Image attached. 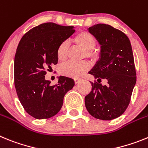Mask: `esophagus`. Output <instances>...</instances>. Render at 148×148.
Instances as JSON below:
<instances>
[{
    "instance_id": "obj_1",
    "label": "esophagus",
    "mask_w": 148,
    "mask_h": 148,
    "mask_svg": "<svg viewBox=\"0 0 148 148\" xmlns=\"http://www.w3.org/2000/svg\"><path fill=\"white\" fill-rule=\"evenodd\" d=\"M74 83H75L76 84H77L78 83H79V82L81 81L82 79H81V78H77V77H76V78H74Z\"/></svg>"
}]
</instances>
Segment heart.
Here are the masks:
<instances>
[{"instance_id": "1", "label": "heart", "mask_w": 148, "mask_h": 148, "mask_svg": "<svg viewBox=\"0 0 148 148\" xmlns=\"http://www.w3.org/2000/svg\"><path fill=\"white\" fill-rule=\"evenodd\" d=\"M74 43L86 50V55L87 57H95L96 53L94 48L96 45V40L95 37L90 33L82 31L78 33L74 38ZM69 45L66 42H62L59 45L56 49V56L60 62L65 61L68 56ZM90 69V64L88 62L83 61L81 62H69L60 65V73L64 76L77 77L83 75Z\"/></svg>"}]
</instances>
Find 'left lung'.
Here are the masks:
<instances>
[{
    "instance_id": "1",
    "label": "left lung",
    "mask_w": 148,
    "mask_h": 148,
    "mask_svg": "<svg viewBox=\"0 0 148 148\" xmlns=\"http://www.w3.org/2000/svg\"><path fill=\"white\" fill-rule=\"evenodd\" d=\"M101 45L100 59L88 74L95 79H106L107 84L90 82L92 91L85 97L89 114L101 120L115 119L127 110L136 83L134 58L130 39L109 24L88 28Z\"/></svg>"
}]
</instances>
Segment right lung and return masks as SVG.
Instances as JSON below:
<instances>
[{"label":"right lung","mask_w":148,"mask_h":148,"mask_svg":"<svg viewBox=\"0 0 148 148\" xmlns=\"http://www.w3.org/2000/svg\"><path fill=\"white\" fill-rule=\"evenodd\" d=\"M75 32L74 27L44 23L29 29L18 45L14 61V83L24 110L36 119H49L61 110L74 79L60 76L58 83L46 80V71L56 65V49Z\"/></svg>","instance_id":"1"}]
</instances>
